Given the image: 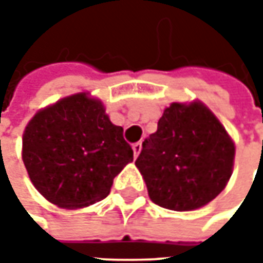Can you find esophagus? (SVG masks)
I'll return each mask as SVG.
<instances>
[{"instance_id": "esophagus-1", "label": "esophagus", "mask_w": 263, "mask_h": 263, "mask_svg": "<svg viewBox=\"0 0 263 263\" xmlns=\"http://www.w3.org/2000/svg\"><path fill=\"white\" fill-rule=\"evenodd\" d=\"M142 151V142H136L133 143V152H135V157H137Z\"/></svg>"}]
</instances>
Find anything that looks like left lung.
<instances>
[{
	"mask_svg": "<svg viewBox=\"0 0 263 263\" xmlns=\"http://www.w3.org/2000/svg\"><path fill=\"white\" fill-rule=\"evenodd\" d=\"M234 143L206 106L174 102L145 139L136 167L154 203L192 211L222 192L233 171Z\"/></svg>",
	"mask_w": 263,
	"mask_h": 263,
	"instance_id": "left-lung-1",
	"label": "left lung"
}]
</instances>
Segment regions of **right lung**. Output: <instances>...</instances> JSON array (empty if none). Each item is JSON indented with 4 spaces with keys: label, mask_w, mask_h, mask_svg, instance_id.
Listing matches in <instances>:
<instances>
[{
    "label": "right lung",
    "mask_w": 263,
    "mask_h": 263,
    "mask_svg": "<svg viewBox=\"0 0 263 263\" xmlns=\"http://www.w3.org/2000/svg\"><path fill=\"white\" fill-rule=\"evenodd\" d=\"M133 161V149L102 104L85 93L39 111L23 135V162L42 196L61 208L105 199L114 177Z\"/></svg>",
    "instance_id": "add662e5"
}]
</instances>
